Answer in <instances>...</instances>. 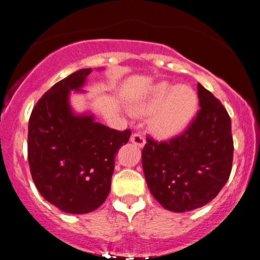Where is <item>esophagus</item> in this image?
I'll return each mask as SVG.
<instances>
[{
  "label": "esophagus",
  "instance_id": "esophagus-1",
  "mask_svg": "<svg viewBox=\"0 0 260 260\" xmlns=\"http://www.w3.org/2000/svg\"><path fill=\"white\" fill-rule=\"evenodd\" d=\"M131 142L139 148H143L145 145V138L140 133H133L131 137Z\"/></svg>",
  "mask_w": 260,
  "mask_h": 260
}]
</instances>
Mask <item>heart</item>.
<instances>
[{"mask_svg":"<svg viewBox=\"0 0 260 260\" xmlns=\"http://www.w3.org/2000/svg\"><path fill=\"white\" fill-rule=\"evenodd\" d=\"M198 98L188 85H172L162 82L156 84L145 99L132 106L137 116L149 117V127L159 138H171L181 133L194 117Z\"/></svg>","mask_w":260,"mask_h":260,"instance_id":"b5f03b06","label":"heart"}]
</instances>
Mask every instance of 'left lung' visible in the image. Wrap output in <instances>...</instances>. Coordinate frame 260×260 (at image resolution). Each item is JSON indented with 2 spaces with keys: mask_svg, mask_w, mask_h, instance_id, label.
<instances>
[{
  "mask_svg": "<svg viewBox=\"0 0 260 260\" xmlns=\"http://www.w3.org/2000/svg\"><path fill=\"white\" fill-rule=\"evenodd\" d=\"M199 110L181 136L147 139L142 164L149 190L164 208L184 213L208 204L231 174V118L222 104L198 84Z\"/></svg>",
  "mask_w": 260,
  "mask_h": 260,
  "instance_id": "left-lung-1",
  "label": "left lung"
}]
</instances>
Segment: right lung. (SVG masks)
Listing matches in <instances>:
<instances>
[{
	"instance_id": "add662e5",
	"label": "right lung",
	"mask_w": 260,
	"mask_h": 260,
	"mask_svg": "<svg viewBox=\"0 0 260 260\" xmlns=\"http://www.w3.org/2000/svg\"><path fill=\"white\" fill-rule=\"evenodd\" d=\"M91 68L56 83L32 109L28 129V160L40 194L59 210L86 214L105 202L118 149L131 131L112 129L86 111L77 113L71 91L82 90Z\"/></svg>"
}]
</instances>
